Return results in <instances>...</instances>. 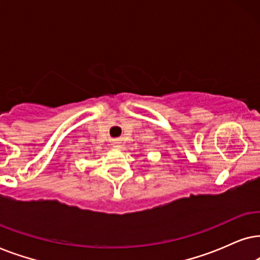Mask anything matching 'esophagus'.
Instances as JSON below:
<instances>
[{"mask_svg":"<svg viewBox=\"0 0 260 260\" xmlns=\"http://www.w3.org/2000/svg\"><path fill=\"white\" fill-rule=\"evenodd\" d=\"M113 146L116 147V148L121 147V141H120V140H114V141H113Z\"/></svg>","mask_w":260,"mask_h":260,"instance_id":"obj_1","label":"esophagus"}]
</instances>
